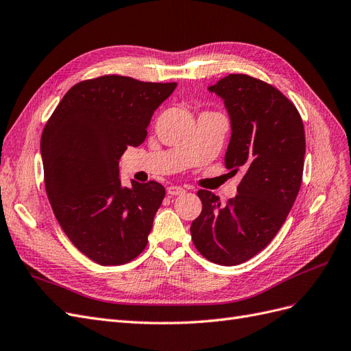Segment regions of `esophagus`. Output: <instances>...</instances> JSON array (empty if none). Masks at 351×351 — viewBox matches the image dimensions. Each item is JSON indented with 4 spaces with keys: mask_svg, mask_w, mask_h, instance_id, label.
Returning a JSON list of instances; mask_svg holds the SVG:
<instances>
[{
    "mask_svg": "<svg viewBox=\"0 0 351 351\" xmlns=\"http://www.w3.org/2000/svg\"><path fill=\"white\" fill-rule=\"evenodd\" d=\"M167 193L169 196H178V195H183L184 193V189L180 187V186H169L167 189Z\"/></svg>",
    "mask_w": 351,
    "mask_h": 351,
    "instance_id": "esophagus-1",
    "label": "esophagus"
}]
</instances>
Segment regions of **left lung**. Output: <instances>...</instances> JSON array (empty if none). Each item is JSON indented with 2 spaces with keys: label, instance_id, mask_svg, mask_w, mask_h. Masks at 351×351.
<instances>
[{
  "label": "left lung",
  "instance_id": "left-lung-1",
  "mask_svg": "<svg viewBox=\"0 0 351 351\" xmlns=\"http://www.w3.org/2000/svg\"><path fill=\"white\" fill-rule=\"evenodd\" d=\"M208 90L230 117L226 167L244 176L227 205L199 190L202 212L190 234L206 259L232 267L267 247L291 210L302 184L304 129L293 102L262 80L228 74Z\"/></svg>",
  "mask_w": 351,
  "mask_h": 351
}]
</instances>
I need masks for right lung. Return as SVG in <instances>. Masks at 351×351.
Instances as JSON below:
<instances>
[{
	"mask_svg": "<svg viewBox=\"0 0 351 351\" xmlns=\"http://www.w3.org/2000/svg\"><path fill=\"white\" fill-rule=\"evenodd\" d=\"M177 83L101 76L64 95L40 137L45 189L62 231L99 265L134 259L147 244L165 189L156 182L124 187L120 158L139 146L152 114Z\"/></svg>",
	"mask_w": 351,
	"mask_h": 351,
	"instance_id": "1",
	"label": "right lung"
}]
</instances>
